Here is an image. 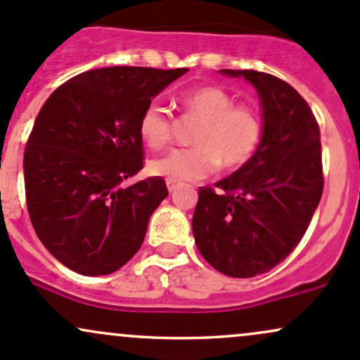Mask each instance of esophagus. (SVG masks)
Segmentation results:
<instances>
[{"label": "esophagus", "mask_w": 360, "mask_h": 360, "mask_svg": "<svg viewBox=\"0 0 360 360\" xmlns=\"http://www.w3.org/2000/svg\"><path fill=\"white\" fill-rule=\"evenodd\" d=\"M177 186H179V184H177L176 183V181H172V179H167V189H169V191H176V189H177Z\"/></svg>", "instance_id": "esophagus-1"}]
</instances>
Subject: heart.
Masks as SVG:
<instances>
[{
  "label": "heart",
  "mask_w": 360,
  "mask_h": 360,
  "mask_svg": "<svg viewBox=\"0 0 360 360\" xmlns=\"http://www.w3.org/2000/svg\"><path fill=\"white\" fill-rule=\"evenodd\" d=\"M184 116L200 121L193 135L191 148L172 150L167 155L153 159L150 172L189 183L210 177L219 171H238L252 159L263 138L262 110L251 104H236L234 96L220 86H200L181 97ZM138 133L148 148L167 147L174 138V121L157 102L141 110Z\"/></svg>",
  "instance_id": "heart-1"
}]
</instances>
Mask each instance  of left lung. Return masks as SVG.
<instances>
[{
  "label": "left lung",
  "mask_w": 360,
  "mask_h": 360,
  "mask_svg": "<svg viewBox=\"0 0 360 360\" xmlns=\"http://www.w3.org/2000/svg\"><path fill=\"white\" fill-rule=\"evenodd\" d=\"M244 77L263 105V138L252 159L216 189H198L193 234L220 274L251 278L282 263L301 243L323 195L321 141L313 110L287 82L256 70Z\"/></svg>",
  "instance_id": "obj_1"
}]
</instances>
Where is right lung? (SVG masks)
<instances>
[{"label":"right lung","instance_id":"right-lung-1","mask_svg":"<svg viewBox=\"0 0 360 360\" xmlns=\"http://www.w3.org/2000/svg\"><path fill=\"white\" fill-rule=\"evenodd\" d=\"M186 71H85L59 85L35 117L23 153L27 210L41 243L70 270L109 275L143 244L169 191L160 176L124 184L145 164L138 120Z\"/></svg>","mask_w":360,"mask_h":360}]
</instances>
